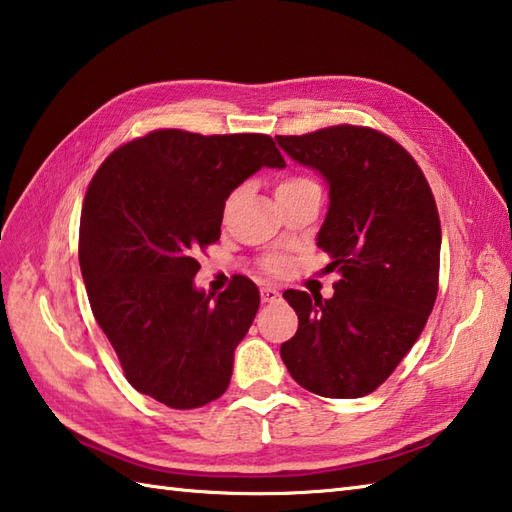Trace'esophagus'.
<instances>
[{
  "label": "esophagus",
  "mask_w": 512,
  "mask_h": 512,
  "mask_svg": "<svg viewBox=\"0 0 512 512\" xmlns=\"http://www.w3.org/2000/svg\"><path fill=\"white\" fill-rule=\"evenodd\" d=\"M260 298H263V302H276L280 298V291L274 287H263L260 289Z\"/></svg>",
  "instance_id": "obj_1"
}]
</instances>
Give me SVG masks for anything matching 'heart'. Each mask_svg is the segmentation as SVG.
Wrapping results in <instances>:
<instances>
[{
  "label": "heart",
  "instance_id": "b5f03b06",
  "mask_svg": "<svg viewBox=\"0 0 512 512\" xmlns=\"http://www.w3.org/2000/svg\"><path fill=\"white\" fill-rule=\"evenodd\" d=\"M316 187L320 190V185L314 179H309V176H300V174L287 176V179H283L276 185V198H278V201H285V198H289V196H296V194H302L307 190H316ZM234 198H236V194L227 198V210H229V205L234 203ZM285 267H287V263H285L283 256H267L263 260V269L269 271V274H274V276L283 274Z\"/></svg>",
  "mask_w": 512,
  "mask_h": 512
}]
</instances>
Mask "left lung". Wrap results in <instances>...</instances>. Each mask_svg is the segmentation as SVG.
<instances>
[{
  "mask_svg": "<svg viewBox=\"0 0 512 512\" xmlns=\"http://www.w3.org/2000/svg\"><path fill=\"white\" fill-rule=\"evenodd\" d=\"M291 159L329 183L318 247L336 271L333 296L287 289L296 336L280 358L302 389L362 398L389 378L429 320L440 285V214L420 165L364 125L276 137Z\"/></svg>",
  "mask_w": 512,
  "mask_h": 512,
  "instance_id": "obj_1",
  "label": "left lung"
}]
</instances>
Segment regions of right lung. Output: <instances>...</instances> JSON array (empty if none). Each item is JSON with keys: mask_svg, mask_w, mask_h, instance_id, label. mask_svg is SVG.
Wrapping results in <instances>:
<instances>
[{"mask_svg": "<svg viewBox=\"0 0 512 512\" xmlns=\"http://www.w3.org/2000/svg\"><path fill=\"white\" fill-rule=\"evenodd\" d=\"M260 168H285L267 134L165 128L114 150L81 207L79 265L90 309L139 393L198 409L227 391L234 349L260 305L236 276L194 289L196 256L221 238L227 196Z\"/></svg>", "mask_w": 512, "mask_h": 512, "instance_id": "obj_1", "label": "right lung"}]
</instances>
